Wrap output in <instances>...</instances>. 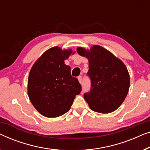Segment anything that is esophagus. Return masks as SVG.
Returning <instances> with one entry per match:
<instances>
[{
	"label": "esophagus",
	"mask_w": 150,
	"mask_h": 150,
	"mask_svg": "<svg viewBox=\"0 0 150 150\" xmlns=\"http://www.w3.org/2000/svg\"><path fill=\"white\" fill-rule=\"evenodd\" d=\"M78 80H79L80 83H82V76H79L78 77Z\"/></svg>",
	"instance_id": "1"
}]
</instances>
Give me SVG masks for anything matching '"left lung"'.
<instances>
[{
    "label": "left lung",
    "mask_w": 150,
    "mask_h": 150,
    "mask_svg": "<svg viewBox=\"0 0 150 150\" xmlns=\"http://www.w3.org/2000/svg\"><path fill=\"white\" fill-rule=\"evenodd\" d=\"M80 55L88 59L87 76L91 87L84 97L93 111L107 114L120 107L127 97L130 86V76L124 63L99 45L90 51L78 47Z\"/></svg>",
    "instance_id": "8db88e82"
}]
</instances>
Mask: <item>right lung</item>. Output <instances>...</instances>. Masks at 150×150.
I'll use <instances>...</instances> for the list:
<instances>
[{"mask_svg": "<svg viewBox=\"0 0 150 150\" xmlns=\"http://www.w3.org/2000/svg\"><path fill=\"white\" fill-rule=\"evenodd\" d=\"M71 49L54 47L45 51L30 71L28 94L36 110L45 117L55 118L70 110L76 95L81 92L79 80L64 64Z\"/></svg>", "mask_w": 150, "mask_h": 150, "instance_id": "right-lung-1", "label": "right lung"}]
</instances>
